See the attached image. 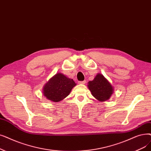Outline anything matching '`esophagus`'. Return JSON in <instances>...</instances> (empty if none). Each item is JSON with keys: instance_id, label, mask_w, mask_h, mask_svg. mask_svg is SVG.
Instances as JSON below:
<instances>
[{"instance_id": "34e87169", "label": "esophagus", "mask_w": 151, "mask_h": 151, "mask_svg": "<svg viewBox=\"0 0 151 151\" xmlns=\"http://www.w3.org/2000/svg\"><path fill=\"white\" fill-rule=\"evenodd\" d=\"M85 83H86V81H78V84H85Z\"/></svg>"}]
</instances>
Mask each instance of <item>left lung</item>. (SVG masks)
I'll list each match as a JSON object with an SVG mask.
<instances>
[{
    "label": "left lung",
    "instance_id": "obj_1",
    "mask_svg": "<svg viewBox=\"0 0 151 151\" xmlns=\"http://www.w3.org/2000/svg\"><path fill=\"white\" fill-rule=\"evenodd\" d=\"M88 86L92 95L96 99L102 102L108 100L114 92L112 85L106 78L99 73L93 81L88 83Z\"/></svg>",
    "mask_w": 151,
    "mask_h": 151
}]
</instances>
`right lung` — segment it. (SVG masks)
I'll return each mask as SVG.
<instances>
[{
	"label": "right lung",
	"mask_w": 151,
	"mask_h": 151,
	"mask_svg": "<svg viewBox=\"0 0 151 151\" xmlns=\"http://www.w3.org/2000/svg\"><path fill=\"white\" fill-rule=\"evenodd\" d=\"M75 85L72 79L62 73H57L45 84L43 93L47 99L57 102L66 97Z\"/></svg>",
	"instance_id": "add662e5"
}]
</instances>
